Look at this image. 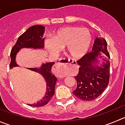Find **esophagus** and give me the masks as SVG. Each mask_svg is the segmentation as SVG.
<instances>
[{
    "instance_id": "34e87169",
    "label": "esophagus",
    "mask_w": 125,
    "mask_h": 125,
    "mask_svg": "<svg viewBox=\"0 0 125 125\" xmlns=\"http://www.w3.org/2000/svg\"><path fill=\"white\" fill-rule=\"evenodd\" d=\"M74 63L73 60H67V59H63V60H62L59 63L56 64L55 65V68L57 70H59L60 68H61L62 67H63L65 65H71Z\"/></svg>"
}]
</instances>
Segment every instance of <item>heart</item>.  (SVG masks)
<instances>
[{
  "instance_id": "obj_1",
  "label": "heart",
  "mask_w": 125,
  "mask_h": 125,
  "mask_svg": "<svg viewBox=\"0 0 125 125\" xmlns=\"http://www.w3.org/2000/svg\"><path fill=\"white\" fill-rule=\"evenodd\" d=\"M92 42V35L87 29L80 27H66L57 31L52 38L44 41L46 50L57 55L65 47L66 53L73 58H80L86 54Z\"/></svg>"
}]
</instances>
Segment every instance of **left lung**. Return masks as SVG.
I'll return each mask as SVG.
<instances>
[{
	"mask_svg": "<svg viewBox=\"0 0 125 125\" xmlns=\"http://www.w3.org/2000/svg\"><path fill=\"white\" fill-rule=\"evenodd\" d=\"M92 51L77 61L80 66L79 73L74 76L77 87L73 93L86 101H93L99 96L108 84L110 78V54L105 39L97 38ZM98 56L103 59L102 65H98Z\"/></svg>",
	"mask_w": 125,
	"mask_h": 125,
	"instance_id": "left-lung-1",
	"label": "left lung"
}]
</instances>
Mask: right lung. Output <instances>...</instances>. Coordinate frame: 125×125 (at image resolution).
<instances>
[{
	"label": "right lung",
	"instance_id": "1",
	"mask_svg": "<svg viewBox=\"0 0 125 125\" xmlns=\"http://www.w3.org/2000/svg\"><path fill=\"white\" fill-rule=\"evenodd\" d=\"M45 31V27L42 25L32 26L29 28L22 34L15 43L10 52L11 61L10 63V69L13 67L18 66L15 60L16 55L22 48L43 49L44 47V38L43 34ZM54 62L43 63L40 68H28L29 70L39 73L44 77L46 82V93L42 99L33 104H28L32 107H39L48 103L55 93V86L57 82V78L52 73V67Z\"/></svg>",
	"mask_w": 125,
	"mask_h": 125
}]
</instances>
